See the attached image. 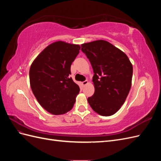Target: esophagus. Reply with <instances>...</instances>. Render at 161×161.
<instances>
[{
  "label": "esophagus",
  "instance_id": "esophagus-1",
  "mask_svg": "<svg viewBox=\"0 0 161 161\" xmlns=\"http://www.w3.org/2000/svg\"><path fill=\"white\" fill-rule=\"evenodd\" d=\"M89 83V82H88V80H85V81H83L82 82V86H86L87 84Z\"/></svg>",
  "mask_w": 161,
  "mask_h": 161
}]
</instances>
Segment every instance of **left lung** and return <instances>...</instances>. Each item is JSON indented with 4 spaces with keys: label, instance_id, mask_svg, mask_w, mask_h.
I'll return each instance as SVG.
<instances>
[{
    "label": "left lung",
    "instance_id": "8db88e82",
    "mask_svg": "<svg viewBox=\"0 0 161 161\" xmlns=\"http://www.w3.org/2000/svg\"><path fill=\"white\" fill-rule=\"evenodd\" d=\"M93 69L95 92L88 98L91 108L103 116L115 114L127 98L131 85L133 67L128 57L105 40L81 45Z\"/></svg>",
    "mask_w": 161,
    "mask_h": 161
}]
</instances>
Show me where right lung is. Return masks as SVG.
<instances>
[{
  "instance_id": "right-lung-1",
  "label": "right lung",
  "mask_w": 161,
  "mask_h": 161,
  "mask_svg": "<svg viewBox=\"0 0 161 161\" xmlns=\"http://www.w3.org/2000/svg\"><path fill=\"white\" fill-rule=\"evenodd\" d=\"M80 49L79 45L53 42L31 65L30 81L33 93L42 108L52 114H64L74 106L80 89L69 76L71 64Z\"/></svg>"
}]
</instances>
